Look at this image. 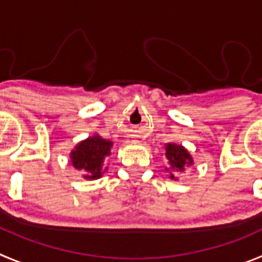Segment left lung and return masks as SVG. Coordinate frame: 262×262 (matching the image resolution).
Instances as JSON below:
<instances>
[{"label":"left lung","instance_id":"8db88e82","mask_svg":"<svg viewBox=\"0 0 262 262\" xmlns=\"http://www.w3.org/2000/svg\"><path fill=\"white\" fill-rule=\"evenodd\" d=\"M165 150L166 159H167V167H165V170L170 175V179L178 181V174L185 172L186 168L194 165L193 157L186 147L174 142L166 144Z\"/></svg>","mask_w":262,"mask_h":262}]
</instances>
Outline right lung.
I'll list each match as a JSON object with an SVG mask.
<instances>
[{
    "label": "right lung",
    "instance_id": "obj_1",
    "mask_svg": "<svg viewBox=\"0 0 262 262\" xmlns=\"http://www.w3.org/2000/svg\"><path fill=\"white\" fill-rule=\"evenodd\" d=\"M114 142L103 139L95 133L87 139L80 140L69 152V162L76 170H83L84 179L95 181L103 177L108 167L104 166L105 158L111 155Z\"/></svg>",
    "mask_w": 262,
    "mask_h": 262
}]
</instances>
